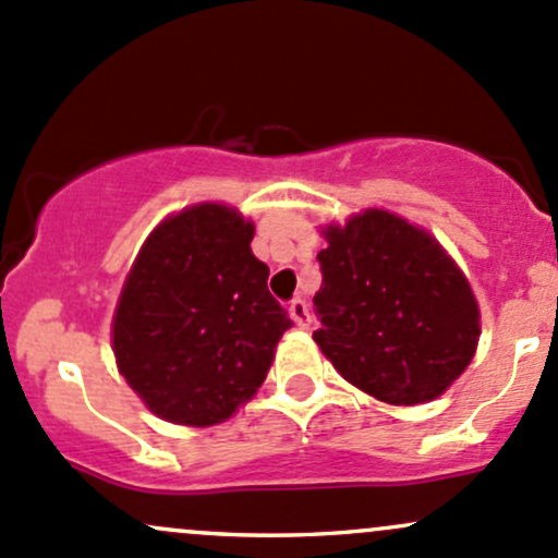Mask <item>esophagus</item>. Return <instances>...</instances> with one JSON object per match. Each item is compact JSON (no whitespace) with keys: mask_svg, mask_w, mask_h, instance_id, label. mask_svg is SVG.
<instances>
[{"mask_svg":"<svg viewBox=\"0 0 558 558\" xmlns=\"http://www.w3.org/2000/svg\"><path fill=\"white\" fill-rule=\"evenodd\" d=\"M290 316H292V322H295L298 327L301 329H305L311 325V314H308V303L305 301H301V298H295V301L290 303Z\"/></svg>","mask_w":558,"mask_h":558,"instance_id":"obj_1","label":"esophagus"}]
</instances>
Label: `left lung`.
Wrapping results in <instances>:
<instances>
[{"instance_id": "8db88e82", "label": "left lung", "mask_w": 558, "mask_h": 558, "mask_svg": "<svg viewBox=\"0 0 558 558\" xmlns=\"http://www.w3.org/2000/svg\"><path fill=\"white\" fill-rule=\"evenodd\" d=\"M316 255V345L345 380L388 404L447 391L478 343L469 279L428 231L386 209L327 226Z\"/></svg>"}]
</instances>
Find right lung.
Wrapping results in <instances>:
<instances>
[{
  "instance_id": "obj_1",
  "label": "right lung",
  "mask_w": 558,
  "mask_h": 558,
  "mask_svg": "<svg viewBox=\"0 0 558 558\" xmlns=\"http://www.w3.org/2000/svg\"><path fill=\"white\" fill-rule=\"evenodd\" d=\"M253 236L236 209L205 202L161 220L130 268L113 356L161 421L223 423L266 380L292 322L268 292Z\"/></svg>"
}]
</instances>
